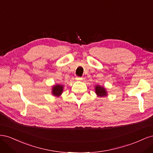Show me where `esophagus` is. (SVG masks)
Here are the masks:
<instances>
[{
  "mask_svg": "<svg viewBox=\"0 0 153 153\" xmlns=\"http://www.w3.org/2000/svg\"><path fill=\"white\" fill-rule=\"evenodd\" d=\"M75 79L76 80H82V78H80V77H78V76H76V78Z\"/></svg>",
  "mask_w": 153,
  "mask_h": 153,
  "instance_id": "34e87169",
  "label": "esophagus"
}]
</instances>
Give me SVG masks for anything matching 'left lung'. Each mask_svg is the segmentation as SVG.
<instances>
[{"instance_id": "8db88e82", "label": "left lung", "mask_w": 153, "mask_h": 153, "mask_svg": "<svg viewBox=\"0 0 153 153\" xmlns=\"http://www.w3.org/2000/svg\"><path fill=\"white\" fill-rule=\"evenodd\" d=\"M95 92L96 94L100 97H103L107 96V92H106L105 88L101 85H97L95 86Z\"/></svg>"}]
</instances>
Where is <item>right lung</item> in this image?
I'll return each mask as SVG.
<instances>
[{
    "label": "right lung",
    "instance_id": "add662e5",
    "mask_svg": "<svg viewBox=\"0 0 153 153\" xmlns=\"http://www.w3.org/2000/svg\"><path fill=\"white\" fill-rule=\"evenodd\" d=\"M63 87L64 86L62 85H59L56 84L52 87V93L53 96L59 97L61 96L62 93L63 91Z\"/></svg>",
    "mask_w": 153,
    "mask_h": 153
}]
</instances>
